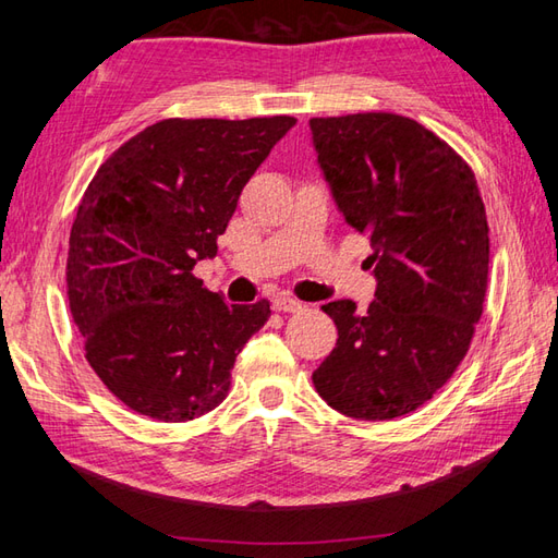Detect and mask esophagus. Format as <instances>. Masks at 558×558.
Segmentation results:
<instances>
[{
    "label": "esophagus",
    "instance_id": "obj_1",
    "mask_svg": "<svg viewBox=\"0 0 558 558\" xmlns=\"http://www.w3.org/2000/svg\"><path fill=\"white\" fill-rule=\"evenodd\" d=\"M302 302H298L294 298H290V294H280V298L272 300V310L276 312H300L302 310Z\"/></svg>",
    "mask_w": 558,
    "mask_h": 558
}]
</instances>
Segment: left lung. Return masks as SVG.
<instances>
[{"mask_svg":"<svg viewBox=\"0 0 558 558\" xmlns=\"http://www.w3.org/2000/svg\"><path fill=\"white\" fill-rule=\"evenodd\" d=\"M318 168L342 218L366 234L376 292L324 304L338 326L314 372L330 408L393 420L424 405L468 354L484 310L489 225L468 162L393 112L310 120Z\"/></svg>","mask_w":558,"mask_h":558,"instance_id":"8db88e82","label":"left lung"}]
</instances>
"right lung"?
<instances>
[{
	"instance_id": "add662e5",
	"label": "right lung",
	"mask_w": 558,
	"mask_h": 558,
	"mask_svg": "<svg viewBox=\"0 0 558 558\" xmlns=\"http://www.w3.org/2000/svg\"><path fill=\"white\" fill-rule=\"evenodd\" d=\"M294 117L162 120L100 165L69 234V310L126 408L189 422L218 408L270 304H225L194 276Z\"/></svg>"
}]
</instances>
